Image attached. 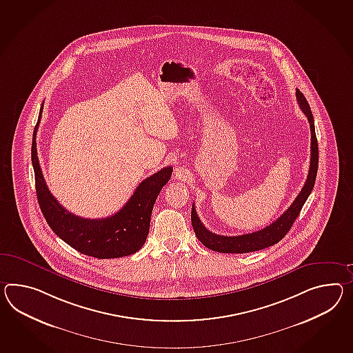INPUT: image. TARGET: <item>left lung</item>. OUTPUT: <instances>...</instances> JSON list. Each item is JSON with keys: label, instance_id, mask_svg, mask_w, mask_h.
I'll use <instances>...</instances> for the list:
<instances>
[{"label": "left lung", "instance_id": "8db88e82", "mask_svg": "<svg viewBox=\"0 0 353 353\" xmlns=\"http://www.w3.org/2000/svg\"><path fill=\"white\" fill-rule=\"evenodd\" d=\"M296 98L300 104L302 112L306 114L309 120L310 130H311V158H310L309 174L306 182L303 185L300 194L294 199L291 207L288 208L283 214L281 215L275 222L269 224L265 228L256 231V232L241 234V236H222L210 232L201 223L195 207L192 204L191 208V223L194 227L195 234L199 241L208 248V249L223 252V254H245V252H252L258 250L265 249L269 246H273L276 242L283 239L287 232L291 230L293 222L300 214L305 201L309 198L312 188L316 180L319 165V148L316 134H315V125H314V117L310 108L306 98L303 97L299 89H296Z\"/></svg>", "mask_w": 353, "mask_h": 353}]
</instances>
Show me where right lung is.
I'll return each instance as SVG.
<instances>
[{"label":"right lung","instance_id":"add662e5","mask_svg":"<svg viewBox=\"0 0 353 353\" xmlns=\"http://www.w3.org/2000/svg\"><path fill=\"white\" fill-rule=\"evenodd\" d=\"M42 111L43 104L33 132L32 163L38 203L52 231L72 249L88 256L114 259L135 254L145 243L155 200L171 179L172 167H165L141 181L129 201L116 214L101 219L72 214L52 195L39 165L35 138Z\"/></svg>","mask_w":353,"mask_h":353}]
</instances>
